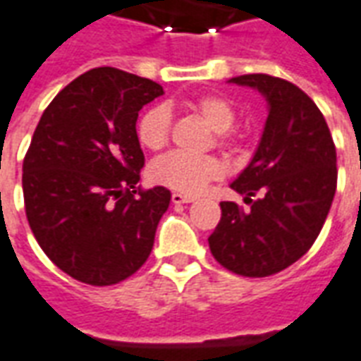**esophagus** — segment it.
Returning <instances> with one entry per match:
<instances>
[{
	"instance_id": "esophagus-1",
	"label": "esophagus",
	"mask_w": 361,
	"mask_h": 361,
	"mask_svg": "<svg viewBox=\"0 0 361 361\" xmlns=\"http://www.w3.org/2000/svg\"><path fill=\"white\" fill-rule=\"evenodd\" d=\"M193 201H197V197L185 195V193H172V203H176V204L193 203Z\"/></svg>"
}]
</instances>
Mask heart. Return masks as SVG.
<instances>
[{
  "mask_svg": "<svg viewBox=\"0 0 361 361\" xmlns=\"http://www.w3.org/2000/svg\"><path fill=\"white\" fill-rule=\"evenodd\" d=\"M207 126L216 133V141L222 147H234V137L230 127L235 121V110L226 98L216 94H204L189 104ZM172 114L166 106H152L137 121V139L145 149L160 150L168 142ZM224 173L220 160L211 154L193 157L185 152H170L154 160L149 168L150 180L158 185L183 191L199 193L212 180H219Z\"/></svg>",
  "mask_w": 361,
  "mask_h": 361,
  "instance_id": "1",
  "label": "heart"
}]
</instances>
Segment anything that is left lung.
<instances>
[{"instance_id":"left-lung-1","label":"left lung","mask_w":361,"mask_h":361,"mask_svg":"<svg viewBox=\"0 0 361 361\" xmlns=\"http://www.w3.org/2000/svg\"><path fill=\"white\" fill-rule=\"evenodd\" d=\"M228 82L259 90L269 116L251 162L230 183L250 209L220 203L209 247L228 271L261 279L284 271L317 240L336 191V149L323 114L295 85L263 73Z\"/></svg>"}]
</instances>
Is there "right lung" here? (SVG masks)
Here are the masks:
<instances>
[{
    "instance_id": "right-lung-1",
    "label": "right lung",
    "mask_w": 361,
    "mask_h": 361,
    "mask_svg": "<svg viewBox=\"0 0 361 361\" xmlns=\"http://www.w3.org/2000/svg\"><path fill=\"white\" fill-rule=\"evenodd\" d=\"M162 94L150 79L98 67L69 82L36 126L23 162L28 224L75 280L118 284L149 259L172 193L137 188L145 154L135 126Z\"/></svg>"
}]
</instances>
